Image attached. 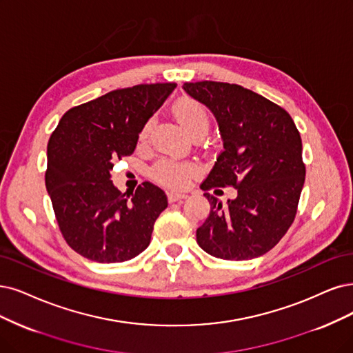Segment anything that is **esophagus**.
Segmentation results:
<instances>
[{
  "instance_id": "obj_1",
  "label": "esophagus",
  "mask_w": 353,
  "mask_h": 353,
  "mask_svg": "<svg viewBox=\"0 0 353 353\" xmlns=\"http://www.w3.org/2000/svg\"><path fill=\"white\" fill-rule=\"evenodd\" d=\"M167 198H168V202H177V201H181V199H186L188 194L180 193V192H168Z\"/></svg>"
}]
</instances>
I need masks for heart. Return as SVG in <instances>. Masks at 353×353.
<instances>
[{
  "label": "heart",
  "mask_w": 353,
  "mask_h": 353,
  "mask_svg": "<svg viewBox=\"0 0 353 353\" xmlns=\"http://www.w3.org/2000/svg\"><path fill=\"white\" fill-rule=\"evenodd\" d=\"M173 114L177 122L185 128L192 137L206 134L210 129V114L203 104L192 97H180L173 104ZM152 119L142 126L139 141H145L151 132ZM194 174V167L189 163H177L173 160H160L151 168V177L168 188H185Z\"/></svg>",
  "instance_id": "1"
}]
</instances>
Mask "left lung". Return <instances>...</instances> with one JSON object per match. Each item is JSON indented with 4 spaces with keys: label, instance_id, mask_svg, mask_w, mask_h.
<instances>
[{
    "label": "left lung",
    "instance_id": "obj_1",
    "mask_svg": "<svg viewBox=\"0 0 353 353\" xmlns=\"http://www.w3.org/2000/svg\"><path fill=\"white\" fill-rule=\"evenodd\" d=\"M183 90L210 109L224 150L201 189L211 212L196 230L208 254L249 260L268 253L296 215L304 180L303 142L292 117L278 104L237 84L185 83ZM232 185L238 198L223 205L211 188Z\"/></svg>",
    "mask_w": 353,
    "mask_h": 353
}]
</instances>
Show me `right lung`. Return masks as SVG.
I'll return each mask as SVG.
<instances>
[{"label":"right lung","mask_w":353,"mask_h":353,"mask_svg":"<svg viewBox=\"0 0 353 353\" xmlns=\"http://www.w3.org/2000/svg\"><path fill=\"white\" fill-rule=\"evenodd\" d=\"M176 88L174 83L139 84L75 106L48 142L46 190L65 241L99 263L134 259L151 241L165 193L143 181L122 193L110 180L113 163L135 151L142 126Z\"/></svg>","instance_id":"add662e5"}]
</instances>
